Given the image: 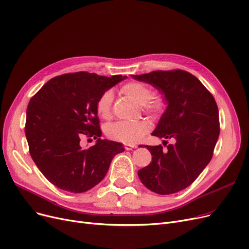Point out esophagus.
Returning <instances> with one entry per match:
<instances>
[{
	"mask_svg": "<svg viewBox=\"0 0 249 249\" xmlns=\"http://www.w3.org/2000/svg\"><path fill=\"white\" fill-rule=\"evenodd\" d=\"M134 147H135V145H133V144H128V143H125V145H124V148H125L126 150H132Z\"/></svg>",
	"mask_w": 249,
	"mask_h": 249,
	"instance_id": "1",
	"label": "esophagus"
}]
</instances>
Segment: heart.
Returning <instances> with one entry per match:
<instances>
[{"mask_svg":"<svg viewBox=\"0 0 249 249\" xmlns=\"http://www.w3.org/2000/svg\"><path fill=\"white\" fill-rule=\"evenodd\" d=\"M122 91L129 99L142 105V109L151 114L160 113L164 109V101L158 94H151V89L145 83L131 81L123 85ZM113 92L104 91L96 101V113L103 119H109L112 116ZM150 129L147 121L140 120L135 122H117L107 128V136L112 139L125 143H135L139 142Z\"/></svg>","mask_w":249,"mask_h":249,"instance_id":"heart-1","label":"heart"}]
</instances>
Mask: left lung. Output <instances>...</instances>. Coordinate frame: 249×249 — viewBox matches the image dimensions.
<instances>
[{
    "label": "left lung",
    "mask_w": 249,
    "mask_h": 249,
    "mask_svg": "<svg viewBox=\"0 0 249 249\" xmlns=\"http://www.w3.org/2000/svg\"><path fill=\"white\" fill-rule=\"evenodd\" d=\"M132 78L164 94L167 109L151 134L174 140L166 151L161 145H145L153 157L138 177L158 194L176 193L193 183L212 160L220 134L218 106L204 85L186 71H153Z\"/></svg>",
    "instance_id": "left-lung-1"
}]
</instances>
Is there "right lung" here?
<instances>
[{
	"mask_svg": "<svg viewBox=\"0 0 249 249\" xmlns=\"http://www.w3.org/2000/svg\"><path fill=\"white\" fill-rule=\"evenodd\" d=\"M127 76H100L75 72L49 80L31 98L26 111L25 135L30 156L55 186L73 193L85 192L104 179L123 144L101 139L95 104L100 95ZM89 137L97 143L82 149Z\"/></svg>",
	"mask_w": 249,
	"mask_h": 249,
	"instance_id": "right-lung-1",
	"label": "right lung"
}]
</instances>
